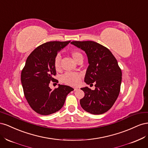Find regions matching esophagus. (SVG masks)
<instances>
[{
  "mask_svg": "<svg viewBox=\"0 0 148 148\" xmlns=\"http://www.w3.org/2000/svg\"><path fill=\"white\" fill-rule=\"evenodd\" d=\"M79 89V88L78 87H75L74 88V91H77Z\"/></svg>",
  "mask_w": 148,
  "mask_h": 148,
  "instance_id": "obj_1",
  "label": "esophagus"
}]
</instances>
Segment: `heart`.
<instances>
[{
    "mask_svg": "<svg viewBox=\"0 0 148 148\" xmlns=\"http://www.w3.org/2000/svg\"><path fill=\"white\" fill-rule=\"evenodd\" d=\"M70 56L75 62H77L80 59H83L81 53L77 50L71 51ZM53 66L56 71H59L60 69V57L57 56L53 61ZM82 78V75L79 73H70L67 72L63 75L62 77V82L64 83L70 85V86H76Z\"/></svg>",
    "mask_w": 148,
    "mask_h": 148,
    "instance_id": "1",
    "label": "heart"
}]
</instances>
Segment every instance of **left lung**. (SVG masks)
<instances>
[{"label": "left lung", "instance_id": "1", "mask_svg": "<svg viewBox=\"0 0 148 148\" xmlns=\"http://www.w3.org/2000/svg\"><path fill=\"white\" fill-rule=\"evenodd\" d=\"M71 44L86 52L89 66L84 77L88 84L95 83V89L81 88L84 96L80 105L88 112L99 115L108 111L119 96L122 70L117 59L107 47L95 41H72Z\"/></svg>", "mask_w": 148, "mask_h": 148}]
</instances>
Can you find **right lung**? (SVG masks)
I'll list each match as a JSON object with an SVG mask.
<instances>
[{
    "mask_svg": "<svg viewBox=\"0 0 148 148\" xmlns=\"http://www.w3.org/2000/svg\"><path fill=\"white\" fill-rule=\"evenodd\" d=\"M69 41H51L36 48L26 59L22 70L21 82L26 101L33 110L47 115L59 111L63 107L66 96L74 89L59 84L53 90L50 82H55L56 70L53 61L57 53L70 43Z\"/></svg>",
    "mask_w": 148,
    "mask_h": 148,
    "instance_id": "1",
    "label": "right lung"
}]
</instances>
